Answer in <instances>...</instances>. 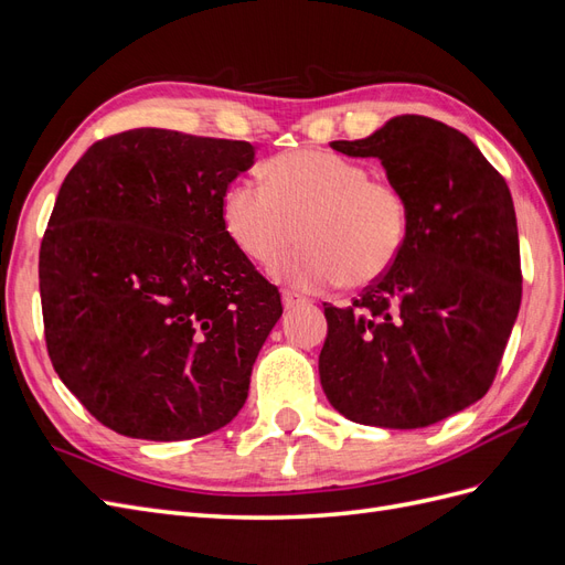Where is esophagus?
Returning <instances> with one entry per match:
<instances>
[{
	"label": "esophagus",
	"instance_id": "34e87169",
	"mask_svg": "<svg viewBox=\"0 0 565 565\" xmlns=\"http://www.w3.org/2000/svg\"><path fill=\"white\" fill-rule=\"evenodd\" d=\"M301 303H306V299L301 295L292 292V289H285V292H282V306H285V309H295V306H301Z\"/></svg>",
	"mask_w": 565,
	"mask_h": 565
}]
</instances>
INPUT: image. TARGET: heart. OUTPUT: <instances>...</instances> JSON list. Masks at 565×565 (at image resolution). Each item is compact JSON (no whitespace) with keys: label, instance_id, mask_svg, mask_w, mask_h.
<instances>
[{"label":"heart","instance_id":"obj_1","mask_svg":"<svg viewBox=\"0 0 565 565\" xmlns=\"http://www.w3.org/2000/svg\"><path fill=\"white\" fill-rule=\"evenodd\" d=\"M264 183L235 179L221 216L247 259L306 292L344 282L363 287L391 270L407 243L409 204L396 183L363 162L303 148L264 164Z\"/></svg>","mask_w":565,"mask_h":565}]
</instances>
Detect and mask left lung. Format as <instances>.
<instances>
[{"mask_svg": "<svg viewBox=\"0 0 565 565\" xmlns=\"http://www.w3.org/2000/svg\"><path fill=\"white\" fill-rule=\"evenodd\" d=\"M409 204L407 243L386 276L347 309L324 306L320 384L337 413L384 429H422L481 401L521 306L514 200L461 131L398 115L361 141Z\"/></svg>", "mask_w": 565, "mask_h": 565, "instance_id": "left-lung-1", "label": "left lung"}]
</instances>
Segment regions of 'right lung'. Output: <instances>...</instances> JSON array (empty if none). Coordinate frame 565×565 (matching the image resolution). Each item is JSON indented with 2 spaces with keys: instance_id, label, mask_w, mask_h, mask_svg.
<instances>
[{
  "instance_id": "right-lung-1",
  "label": "right lung",
  "mask_w": 565,
  "mask_h": 565,
  "mask_svg": "<svg viewBox=\"0 0 565 565\" xmlns=\"http://www.w3.org/2000/svg\"><path fill=\"white\" fill-rule=\"evenodd\" d=\"M247 141L129 129L67 172L40 249L49 358L108 429L188 440L226 426L282 316L221 216Z\"/></svg>"
}]
</instances>
